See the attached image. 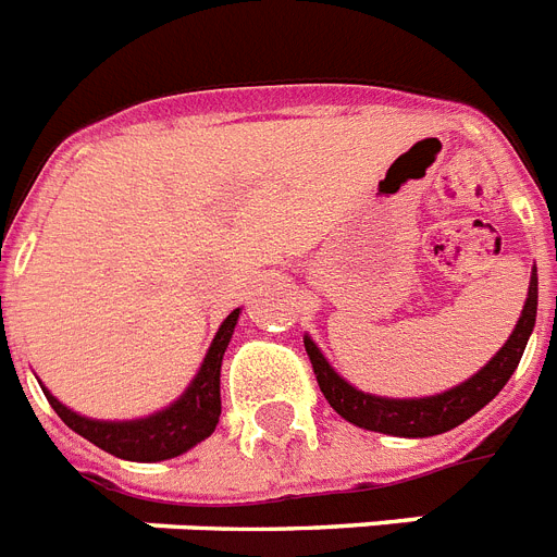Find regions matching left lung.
Returning <instances> with one entry per match:
<instances>
[{
  "label": "left lung",
  "instance_id": "obj_1",
  "mask_svg": "<svg viewBox=\"0 0 557 557\" xmlns=\"http://www.w3.org/2000/svg\"><path fill=\"white\" fill-rule=\"evenodd\" d=\"M535 315L537 270H532L527 305H523V313H520L518 324H515V331H511L504 348L497 350L488 359V364H483L466 382L443 391V394L420 399H388L364 394V391L354 388L350 382H345L339 373L333 371L331 362L324 359L322 350L315 348V342L310 336H305V350L310 356L315 382H319L324 399L331 403V408L339 417H345L359 429L380 431V434H391V437H434V434L457 429L460 422L474 417L483 405L492 403L504 391V385L518 368L520 356L527 350L529 333L535 327Z\"/></svg>",
  "mask_w": 557,
  "mask_h": 557
}]
</instances>
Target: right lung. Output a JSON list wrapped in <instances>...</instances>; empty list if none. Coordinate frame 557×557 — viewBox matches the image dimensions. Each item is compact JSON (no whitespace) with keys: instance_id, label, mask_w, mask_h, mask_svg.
Instances as JSON below:
<instances>
[{"instance_id":"add662e5","label":"right lung","mask_w":557,"mask_h":557,"mask_svg":"<svg viewBox=\"0 0 557 557\" xmlns=\"http://www.w3.org/2000/svg\"><path fill=\"white\" fill-rule=\"evenodd\" d=\"M238 313L242 310H233L221 322L215 339L203 356L201 371L195 373L193 385L181 394V399H175L169 408L152 413V417L126 422L88 420V417H79L77 411L65 408L53 394H48V388L42 391H46L53 411L60 413V420L71 431H77L79 437H86L88 443H95L97 448L120 457V460L158 462L184 455L193 446H198L201 440H207L218 425V417H221V359H224L226 345L233 339Z\"/></svg>"}]
</instances>
